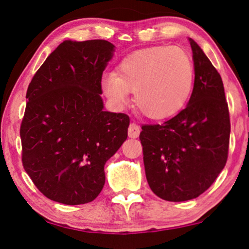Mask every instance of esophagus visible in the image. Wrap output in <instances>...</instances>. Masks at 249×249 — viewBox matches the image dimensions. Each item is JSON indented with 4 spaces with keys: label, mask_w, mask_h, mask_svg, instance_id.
I'll return each instance as SVG.
<instances>
[{
    "label": "esophagus",
    "mask_w": 249,
    "mask_h": 249,
    "mask_svg": "<svg viewBox=\"0 0 249 249\" xmlns=\"http://www.w3.org/2000/svg\"><path fill=\"white\" fill-rule=\"evenodd\" d=\"M139 134H141V127L136 124V122H132V124H129L128 128V135L130 138H137Z\"/></svg>",
    "instance_id": "esophagus-1"
}]
</instances>
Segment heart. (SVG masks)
<instances>
[{
	"label": "heart",
	"instance_id": "heart-1",
	"mask_svg": "<svg viewBox=\"0 0 249 249\" xmlns=\"http://www.w3.org/2000/svg\"><path fill=\"white\" fill-rule=\"evenodd\" d=\"M194 85V63L185 50L154 46L125 56L117 72L102 76L101 86L112 105L120 108L134 91V103L153 120L171 118L185 107Z\"/></svg>",
	"mask_w": 249,
	"mask_h": 249
}]
</instances>
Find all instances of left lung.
Listing matches in <instances>:
<instances>
[{
	"mask_svg": "<svg viewBox=\"0 0 249 249\" xmlns=\"http://www.w3.org/2000/svg\"><path fill=\"white\" fill-rule=\"evenodd\" d=\"M195 81L187 107L162 124H144L146 179L152 192L169 202L198 197L215 181L228 159L230 117L220 73L195 40Z\"/></svg>",
	"mask_w": 249,
	"mask_h": 249,
	"instance_id": "1",
	"label": "left lung"
}]
</instances>
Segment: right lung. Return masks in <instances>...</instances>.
Returning a JSON list of instances; mask_svg holds the SVG:
<instances>
[{
    "instance_id": "1",
    "label": "right lung",
    "mask_w": 249,
    "mask_h": 249,
    "mask_svg": "<svg viewBox=\"0 0 249 249\" xmlns=\"http://www.w3.org/2000/svg\"><path fill=\"white\" fill-rule=\"evenodd\" d=\"M113 52L104 39L64 40L27 89L22 165L54 202L80 205L96 198L105 163L128 137V115L104 111L101 97L102 74Z\"/></svg>"
}]
</instances>
